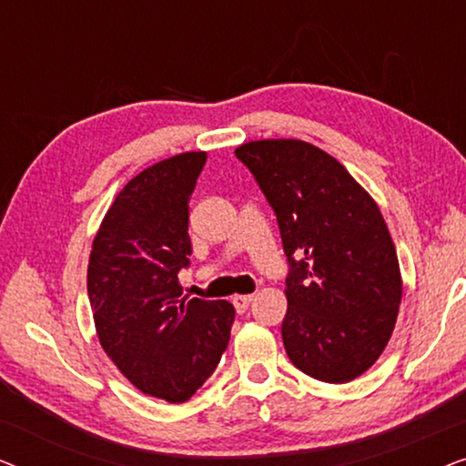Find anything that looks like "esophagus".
I'll list each match as a JSON object with an SVG mask.
<instances>
[{
	"label": "esophagus",
	"instance_id": "34e87169",
	"mask_svg": "<svg viewBox=\"0 0 466 466\" xmlns=\"http://www.w3.org/2000/svg\"><path fill=\"white\" fill-rule=\"evenodd\" d=\"M252 295H235L233 297V305H235V309L239 311V314H244V311L250 308V303H252Z\"/></svg>",
	"mask_w": 466,
	"mask_h": 466
}]
</instances>
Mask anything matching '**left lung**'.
<instances>
[{
	"label": "left lung",
	"instance_id": "8db88e82",
	"mask_svg": "<svg viewBox=\"0 0 466 466\" xmlns=\"http://www.w3.org/2000/svg\"><path fill=\"white\" fill-rule=\"evenodd\" d=\"M235 155L271 203L290 263L286 354L314 380L359 378L390 341L403 297L378 203L337 158L303 139H258Z\"/></svg>",
	"mask_w": 466,
	"mask_h": 466
}]
</instances>
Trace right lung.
<instances>
[{
	"mask_svg": "<svg viewBox=\"0 0 466 466\" xmlns=\"http://www.w3.org/2000/svg\"><path fill=\"white\" fill-rule=\"evenodd\" d=\"M206 152H182L127 182L101 220L86 289L104 352L137 390L184 403L228 346L235 308L182 297L193 252L188 199Z\"/></svg>",
	"mask_w": 466,
	"mask_h": 466,
	"instance_id": "1",
	"label": "right lung"
}]
</instances>
